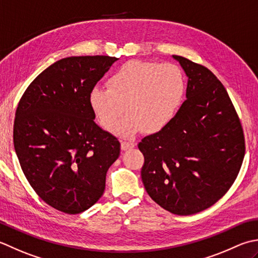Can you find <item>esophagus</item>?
<instances>
[{"label":"esophagus","mask_w":258,"mask_h":258,"mask_svg":"<svg viewBox=\"0 0 258 258\" xmlns=\"http://www.w3.org/2000/svg\"><path fill=\"white\" fill-rule=\"evenodd\" d=\"M134 148V143H131V142H122L120 143V149L122 151H127Z\"/></svg>","instance_id":"1"}]
</instances>
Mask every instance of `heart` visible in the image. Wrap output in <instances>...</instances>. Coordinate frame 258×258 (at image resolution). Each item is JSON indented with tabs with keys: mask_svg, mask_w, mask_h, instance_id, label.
Returning <instances> with one entry per match:
<instances>
[{
	"mask_svg": "<svg viewBox=\"0 0 258 258\" xmlns=\"http://www.w3.org/2000/svg\"><path fill=\"white\" fill-rule=\"evenodd\" d=\"M108 88L94 87L89 104L99 123L112 130L123 114H128L114 132L132 138L142 132L163 131L176 114L184 94L181 70L172 63L128 61L110 76Z\"/></svg>",
	"mask_w": 258,
	"mask_h": 258,
	"instance_id": "1",
	"label": "heart"
}]
</instances>
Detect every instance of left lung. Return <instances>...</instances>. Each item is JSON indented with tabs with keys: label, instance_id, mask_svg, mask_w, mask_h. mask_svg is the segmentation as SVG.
Masks as SVG:
<instances>
[{
	"label": "left lung",
	"instance_id": "left-lung-1",
	"mask_svg": "<svg viewBox=\"0 0 258 258\" xmlns=\"http://www.w3.org/2000/svg\"><path fill=\"white\" fill-rule=\"evenodd\" d=\"M188 77L184 103L166 127L141 141L146 192L174 215L213 206L243 163V128L224 85L204 66L172 55Z\"/></svg>",
	"mask_w": 258,
	"mask_h": 258
}]
</instances>
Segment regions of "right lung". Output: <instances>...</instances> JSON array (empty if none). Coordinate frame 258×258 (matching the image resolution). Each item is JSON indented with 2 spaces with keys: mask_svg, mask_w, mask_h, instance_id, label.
<instances>
[{
  "mask_svg": "<svg viewBox=\"0 0 258 258\" xmlns=\"http://www.w3.org/2000/svg\"><path fill=\"white\" fill-rule=\"evenodd\" d=\"M116 60H58L29 85L15 112L13 143L25 178L62 213H83L97 203L119 156L118 140L95 123L89 104L90 90Z\"/></svg>",
  "mask_w": 258,
  "mask_h": 258,
  "instance_id": "right-lung-1",
  "label": "right lung"
}]
</instances>
